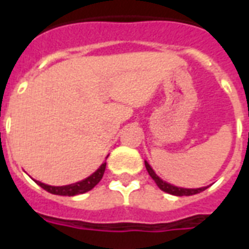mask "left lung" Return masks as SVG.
<instances>
[{"mask_svg":"<svg viewBox=\"0 0 249 249\" xmlns=\"http://www.w3.org/2000/svg\"><path fill=\"white\" fill-rule=\"evenodd\" d=\"M144 165H146V169H147L148 174L151 176V178L155 181V183L158 185L160 190H163L164 193L172 194V195H176V196H190V195H195V194H199L201 191H204L207 187H200V189H183V187H177V186H173L168 183V182L163 181L159 176H156V173L154 172L150 164L147 161H144Z\"/></svg>","mask_w":249,"mask_h":249,"instance_id":"8db88e82","label":"left lung"}]
</instances>
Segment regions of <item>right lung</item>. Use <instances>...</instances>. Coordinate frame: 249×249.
Returning <instances> with one entry per match:
<instances>
[{
	"label": "right lung",
	"mask_w": 249,
	"mask_h": 249,
	"mask_svg": "<svg viewBox=\"0 0 249 249\" xmlns=\"http://www.w3.org/2000/svg\"><path fill=\"white\" fill-rule=\"evenodd\" d=\"M105 170H106V163H103L97 170H95V172H94L93 174H91V176H89V177L83 179V181L76 182V183H71V185L50 186V185H45V183H42V182L40 181H36V183L38 186H41L44 190H46L48 193L54 194V195L73 196V195L88 193V191H90V190L93 189L94 186L98 185V182L101 181L102 177H103Z\"/></svg>",
	"instance_id": "add662e5"
}]
</instances>
